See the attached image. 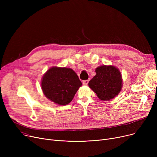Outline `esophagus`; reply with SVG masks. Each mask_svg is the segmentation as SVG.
Returning a JSON list of instances; mask_svg holds the SVG:
<instances>
[{
  "instance_id": "34e87169",
  "label": "esophagus",
  "mask_w": 157,
  "mask_h": 157,
  "mask_svg": "<svg viewBox=\"0 0 157 157\" xmlns=\"http://www.w3.org/2000/svg\"><path fill=\"white\" fill-rule=\"evenodd\" d=\"M88 80H85V81H83V85H85V86H86L87 85H88Z\"/></svg>"
}]
</instances>
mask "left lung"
I'll list each match as a JSON object with an SVG mask.
<instances>
[{"mask_svg": "<svg viewBox=\"0 0 157 157\" xmlns=\"http://www.w3.org/2000/svg\"><path fill=\"white\" fill-rule=\"evenodd\" d=\"M96 74L88 86L101 101L113 99L121 92L123 86L121 74L114 65H101L96 68Z\"/></svg>", "mask_w": 157, "mask_h": 157, "instance_id": "8db88e82", "label": "left lung"}]
</instances>
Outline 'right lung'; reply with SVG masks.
I'll return each mask as SVG.
<instances>
[{"label":"right lung","mask_w":157,"mask_h":157,"mask_svg":"<svg viewBox=\"0 0 157 157\" xmlns=\"http://www.w3.org/2000/svg\"><path fill=\"white\" fill-rule=\"evenodd\" d=\"M40 83L45 97L61 105L69 104L82 85L77 74L72 69L56 66L44 74Z\"/></svg>","instance_id":"obj_1"}]
</instances>
